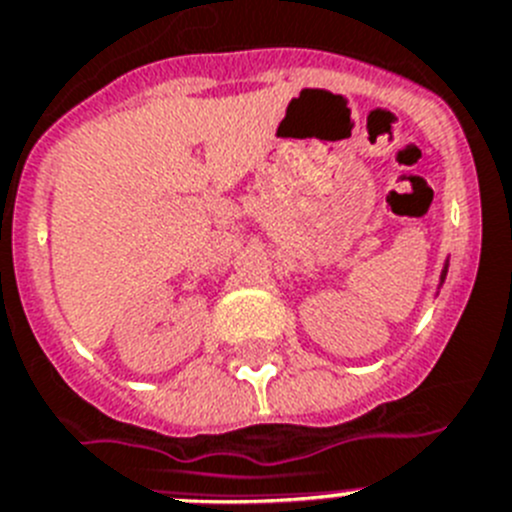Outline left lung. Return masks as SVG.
<instances>
[{
    "label": "left lung",
    "mask_w": 512,
    "mask_h": 512,
    "mask_svg": "<svg viewBox=\"0 0 512 512\" xmlns=\"http://www.w3.org/2000/svg\"><path fill=\"white\" fill-rule=\"evenodd\" d=\"M446 273H448V265H446V270H443V275H441V281H443V278H446Z\"/></svg>",
    "instance_id": "obj_1"
}]
</instances>
